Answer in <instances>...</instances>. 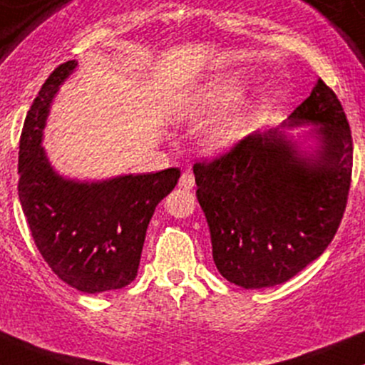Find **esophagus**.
<instances>
[{"instance_id":"34e87169","label":"esophagus","mask_w":365,"mask_h":365,"mask_svg":"<svg viewBox=\"0 0 365 365\" xmlns=\"http://www.w3.org/2000/svg\"><path fill=\"white\" fill-rule=\"evenodd\" d=\"M178 185H180V189H183V190H192V189H194V185H195L194 175H192L190 171H185V173L180 176Z\"/></svg>"}]
</instances>
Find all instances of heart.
<instances>
[{
  "label": "heart",
  "mask_w": 365,
  "mask_h": 365,
  "mask_svg": "<svg viewBox=\"0 0 365 365\" xmlns=\"http://www.w3.org/2000/svg\"><path fill=\"white\" fill-rule=\"evenodd\" d=\"M242 93L244 85L237 76L228 72L215 74L176 100L171 119L175 123H201L211 119L202 135L204 149L211 154L228 152L237 147L247 133L246 110L241 107L227 110L241 100Z\"/></svg>",
  "instance_id": "b5f03b06"
}]
</instances>
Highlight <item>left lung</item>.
<instances>
[{"label": "left lung", "instance_id": "left-lung-1", "mask_svg": "<svg viewBox=\"0 0 365 365\" xmlns=\"http://www.w3.org/2000/svg\"><path fill=\"white\" fill-rule=\"evenodd\" d=\"M351 163L345 110L317 79L279 128L255 131L220 159L195 164V195L220 274L244 289H263L317 259L343 218Z\"/></svg>", "mask_w": 365, "mask_h": 365}]
</instances>
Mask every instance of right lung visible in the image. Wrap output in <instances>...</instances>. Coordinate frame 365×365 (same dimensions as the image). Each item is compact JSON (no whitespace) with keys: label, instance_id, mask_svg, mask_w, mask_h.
Returning a JSON list of instances; mask_svg holds the SVG:
<instances>
[{"label":"right lung","instance_id":"obj_1","mask_svg":"<svg viewBox=\"0 0 365 365\" xmlns=\"http://www.w3.org/2000/svg\"><path fill=\"white\" fill-rule=\"evenodd\" d=\"M78 67L67 60L34 98L19 150V199L39 253L51 270L88 294L121 289L137 277L155 206L175 189L180 170L78 180L60 175L43 138L51 103Z\"/></svg>","mask_w":365,"mask_h":365}]
</instances>
